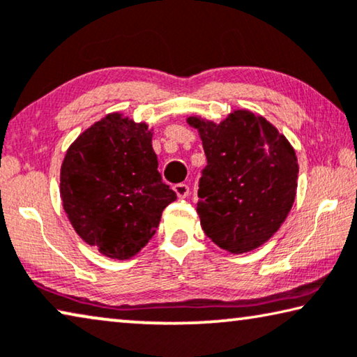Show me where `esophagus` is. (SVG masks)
Instances as JSON below:
<instances>
[{"mask_svg": "<svg viewBox=\"0 0 357 357\" xmlns=\"http://www.w3.org/2000/svg\"><path fill=\"white\" fill-rule=\"evenodd\" d=\"M174 191H175V193H177L178 197H182V199H183V197H186V196L190 195V186L186 185V183H177V185L174 186Z\"/></svg>", "mask_w": 357, "mask_h": 357, "instance_id": "34e87169", "label": "esophagus"}]
</instances>
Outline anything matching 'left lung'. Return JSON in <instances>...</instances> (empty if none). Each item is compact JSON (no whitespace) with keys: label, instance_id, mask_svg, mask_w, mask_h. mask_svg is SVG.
I'll use <instances>...</instances> for the list:
<instances>
[{"label":"left lung","instance_id":"1","mask_svg":"<svg viewBox=\"0 0 357 357\" xmlns=\"http://www.w3.org/2000/svg\"><path fill=\"white\" fill-rule=\"evenodd\" d=\"M186 123L197 129L207 158L196 209L202 229L231 254L260 248L295 201L298 162L292 145L249 109H234L222 123L201 116Z\"/></svg>","mask_w":357,"mask_h":357}]
</instances>
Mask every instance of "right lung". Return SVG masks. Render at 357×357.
Here are the masks:
<instances>
[{
	"label": "right lung",
	"instance_id": "obj_1",
	"mask_svg": "<svg viewBox=\"0 0 357 357\" xmlns=\"http://www.w3.org/2000/svg\"><path fill=\"white\" fill-rule=\"evenodd\" d=\"M151 137L145 123L109 113L70 145L60 167L70 223L109 259L128 260L144 249L177 199L158 172Z\"/></svg>",
	"mask_w": 357,
	"mask_h": 357
}]
</instances>
